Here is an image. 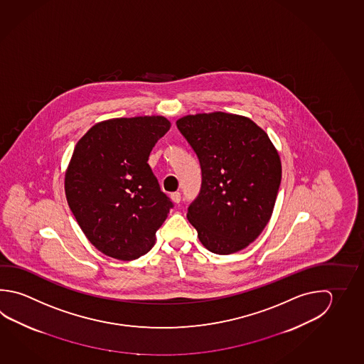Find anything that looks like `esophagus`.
<instances>
[{
	"label": "esophagus",
	"instance_id": "34e87169",
	"mask_svg": "<svg viewBox=\"0 0 364 364\" xmlns=\"http://www.w3.org/2000/svg\"><path fill=\"white\" fill-rule=\"evenodd\" d=\"M171 198H172L173 201L176 203V204H179V201H181V193L178 191L172 192L171 193Z\"/></svg>",
	"mask_w": 364,
	"mask_h": 364
}]
</instances>
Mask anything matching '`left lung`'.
I'll list each match as a JSON object with an SVG mask.
<instances>
[{"mask_svg": "<svg viewBox=\"0 0 364 364\" xmlns=\"http://www.w3.org/2000/svg\"><path fill=\"white\" fill-rule=\"evenodd\" d=\"M177 128L201 168L187 219L209 252L242 250L271 219L282 176L277 150L252 120L227 112L187 115Z\"/></svg>", "mask_w": 364, "mask_h": 364, "instance_id": "8db88e82", "label": "left lung"}]
</instances>
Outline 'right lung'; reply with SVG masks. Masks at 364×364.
Wrapping results in <instances>:
<instances>
[{
	"instance_id": "obj_1",
	"label": "right lung",
	"mask_w": 364,
	"mask_h": 364,
	"mask_svg": "<svg viewBox=\"0 0 364 364\" xmlns=\"http://www.w3.org/2000/svg\"><path fill=\"white\" fill-rule=\"evenodd\" d=\"M169 128L163 117L106 120L75 145L66 200L90 242L107 257L133 260L150 252L174 206L147 163Z\"/></svg>"
}]
</instances>
